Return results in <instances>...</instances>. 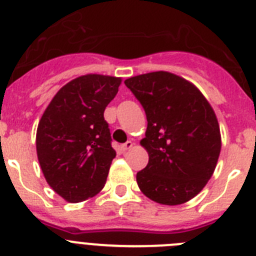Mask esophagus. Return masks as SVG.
<instances>
[{"label":"esophagus","instance_id":"esophagus-1","mask_svg":"<svg viewBox=\"0 0 256 256\" xmlns=\"http://www.w3.org/2000/svg\"><path fill=\"white\" fill-rule=\"evenodd\" d=\"M133 147V142H130V140H128V142H126L124 144H122L120 148L123 150V151H128V150H130Z\"/></svg>","mask_w":256,"mask_h":256}]
</instances>
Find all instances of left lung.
Wrapping results in <instances>:
<instances>
[{
	"mask_svg": "<svg viewBox=\"0 0 256 256\" xmlns=\"http://www.w3.org/2000/svg\"><path fill=\"white\" fill-rule=\"evenodd\" d=\"M124 84L147 116L140 144L148 164L137 172L140 192L160 204L186 203L217 166L222 140L214 110L194 84L171 72L138 74Z\"/></svg>",
	"mask_w": 256,
	"mask_h": 256,
	"instance_id": "8db88e82",
	"label": "left lung"
}]
</instances>
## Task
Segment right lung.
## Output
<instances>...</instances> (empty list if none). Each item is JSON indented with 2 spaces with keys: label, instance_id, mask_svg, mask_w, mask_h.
Here are the masks:
<instances>
[{
  "label": "right lung",
  "instance_id": "right-lung-1",
  "mask_svg": "<svg viewBox=\"0 0 256 256\" xmlns=\"http://www.w3.org/2000/svg\"><path fill=\"white\" fill-rule=\"evenodd\" d=\"M120 77L88 74L67 82L44 110L36 154L49 186L66 202L92 198L104 188L116 150L104 110Z\"/></svg>",
  "mask_w": 256,
  "mask_h": 256
}]
</instances>
